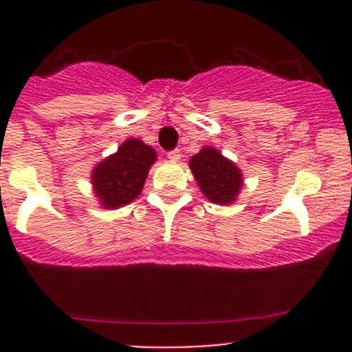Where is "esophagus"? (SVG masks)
<instances>
[{"instance_id":"esophagus-1","label":"esophagus","mask_w":352,"mask_h":352,"mask_svg":"<svg viewBox=\"0 0 352 352\" xmlns=\"http://www.w3.org/2000/svg\"><path fill=\"white\" fill-rule=\"evenodd\" d=\"M166 156H168L170 162H179L180 156H182V155H180L179 150H173V151H168V155H166Z\"/></svg>"}]
</instances>
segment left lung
Masks as SVG:
<instances>
[{
  "instance_id": "left-lung-1",
  "label": "left lung",
  "mask_w": 352,
  "mask_h": 352,
  "mask_svg": "<svg viewBox=\"0 0 352 352\" xmlns=\"http://www.w3.org/2000/svg\"><path fill=\"white\" fill-rule=\"evenodd\" d=\"M189 166L208 201L219 206H228L236 201L243 187V173L216 148H202L189 160Z\"/></svg>"
}]
</instances>
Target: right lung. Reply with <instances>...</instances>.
Wrapping results in <instances>:
<instances>
[{
    "label": "right lung",
    "mask_w": 352,
    "mask_h": 352,
    "mask_svg": "<svg viewBox=\"0 0 352 352\" xmlns=\"http://www.w3.org/2000/svg\"><path fill=\"white\" fill-rule=\"evenodd\" d=\"M155 162L156 151L136 138L126 140L116 153L98 162L90 179L102 208L119 209L138 199Z\"/></svg>",
    "instance_id": "1"
}]
</instances>
